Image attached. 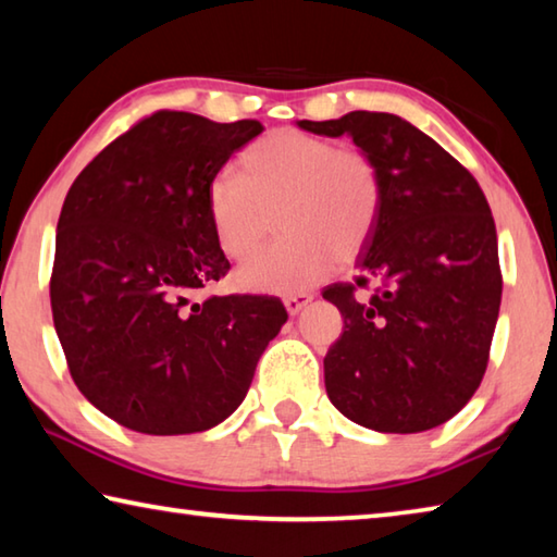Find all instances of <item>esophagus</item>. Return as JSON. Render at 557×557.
Returning <instances> with one entry per match:
<instances>
[{
    "mask_svg": "<svg viewBox=\"0 0 557 557\" xmlns=\"http://www.w3.org/2000/svg\"><path fill=\"white\" fill-rule=\"evenodd\" d=\"M309 301H312V295H309V292H297V295L285 297V307H287L289 314H297L309 305Z\"/></svg>",
    "mask_w": 557,
    "mask_h": 557,
    "instance_id": "1",
    "label": "esophagus"
}]
</instances>
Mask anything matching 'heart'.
I'll return each instance as SVG.
<instances>
[{
  "mask_svg": "<svg viewBox=\"0 0 557 557\" xmlns=\"http://www.w3.org/2000/svg\"><path fill=\"white\" fill-rule=\"evenodd\" d=\"M383 172L361 147L305 129H275L238 159V174L219 172L206 186V209L219 248L248 260L275 233L285 240L238 270L250 292H299L354 260L381 223Z\"/></svg>",
  "mask_w": 557,
  "mask_h": 557,
  "instance_id": "heart-1",
  "label": "heart"
}]
</instances>
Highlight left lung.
I'll return each instance as SVG.
<instances>
[{
	"instance_id": "8db88e82",
	"label": "left lung",
	"mask_w": 557,
	"mask_h": 557,
	"mask_svg": "<svg viewBox=\"0 0 557 557\" xmlns=\"http://www.w3.org/2000/svg\"><path fill=\"white\" fill-rule=\"evenodd\" d=\"M348 135L383 172L381 223L358 252L354 282L324 299L344 332L324 356L334 408L375 432H425L465 408L484 379L502 307L496 225L476 178L435 139L391 112L299 120ZM373 278L369 300L355 297Z\"/></svg>"
}]
</instances>
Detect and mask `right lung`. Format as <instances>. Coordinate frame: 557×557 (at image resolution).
Returning a JSON list of instances; mask_svg holds the SVG:
<instances>
[{
    "label": "right lung",
    "mask_w": 557,
    "mask_h": 557,
    "mask_svg": "<svg viewBox=\"0 0 557 557\" xmlns=\"http://www.w3.org/2000/svg\"><path fill=\"white\" fill-rule=\"evenodd\" d=\"M258 120L159 110L83 169L65 196L51 272L53 326L78 391L122 428L191 435L243 403L282 301L191 295L231 270L206 186Z\"/></svg>",
    "instance_id": "1"
}]
</instances>
